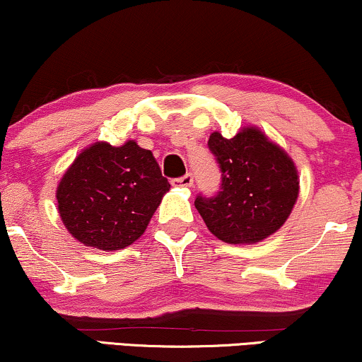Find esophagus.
<instances>
[{
    "label": "esophagus",
    "instance_id": "1",
    "mask_svg": "<svg viewBox=\"0 0 362 362\" xmlns=\"http://www.w3.org/2000/svg\"><path fill=\"white\" fill-rule=\"evenodd\" d=\"M192 182H194V177H192L191 173H187V175H185V176L173 180L171 185L177 186V187H191Z\"/></svg>",
    "mask_w": 362,
    "mask_h": 362
}]
</instances>
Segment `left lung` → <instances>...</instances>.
Instances as JSON below:
<instances>
[{"label":"left lung","instance_id":"obj_1","mask_svg":"<svg viewBox=\"0 0 362 362\" xmlns=\"http://www.w3.org/2000/svg\"><path fill=\"white\" fill-rule=\"evenodd\" d=\"M207 146L222 173L221 191L194 201L207 229L229 244H254L279 230L300 189L291 158L254 127L234 138L214 132Z\"/></svg>","mask_w":362,"mask_h":362}]
</instances>
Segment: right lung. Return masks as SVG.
<instances>
[{"mask_svg": "<svg viewBox=\"0 0 362 362\" xmlns=\"http://www.w3.org/2000/svg\"><path fill=\"white\" fill-rule=\"evenodd\" d=\"M150 150L128 140L122 146L93 143L76 158L57 186L66 229L98 250H120L143 232L170 191Z\"/></svg>", "mask_w": 362, "mask_h": 362, "instance_id": "right-lung-1", "label": "right lung"}]
</instances>
